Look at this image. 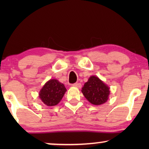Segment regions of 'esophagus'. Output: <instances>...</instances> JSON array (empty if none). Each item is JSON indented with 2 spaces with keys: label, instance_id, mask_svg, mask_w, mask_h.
<instances>
[{
  "label": "esophagus",
  "instance_id": "34e87169",
  "mask_svg": "<svg viewBox=\"0 0 149 149\" xmlns=\"http://www.w3.org/2000/svg\"><path fill=\"white\" fill-rule=\"evenodd\" d=\"M73 87H78V88H81V84L80 83H75L74 84L72 85Z\"/></svg>",
  "mask_w": 149,
  "mask_h": 149
}]
</instances>
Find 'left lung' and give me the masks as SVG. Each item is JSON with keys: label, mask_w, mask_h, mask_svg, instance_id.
Listing matches in <instances>:
<instances>
[{"label": "left lung", "mask_w": 149, "mask_h": 149, "mask_svg": "<svg viewBox=\"0 0 149 149\" xmlns=\"http://www.w3.org/2000/svg\"><path fill=\"white\" fill-rule=\"evenodd\" d=\"M81 91L85 98L94 105H100L106 102L110 93L109 87L95 76L89 77Z\"/></svg>", "instance_id": "obj_1"}]
</instances>
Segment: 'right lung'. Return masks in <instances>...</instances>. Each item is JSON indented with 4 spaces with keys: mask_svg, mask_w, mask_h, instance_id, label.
Returning <instances> with one entry per match:
<instances>
[{
    "mask_svg": "<svg viewBox=\"0 0 149 149\" xmlns=\"http://www.w3.org/2000/svg\"><path fill=\"white\" fill-rule=\"evenodd\" d=\"M66 91L64 84L56 79H51L40 91L39 97L45 104L52 107L60 102Z\"/></svg>",
    "mask_w": 149,
    "mask_h": 149,
    "instance_id": "obj_1",
    "label": "right lung"
}]
</instances>
